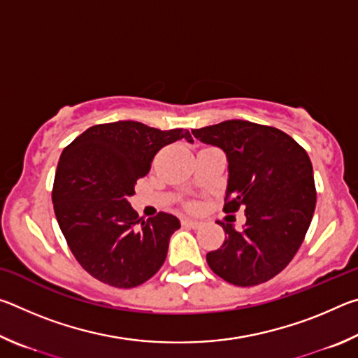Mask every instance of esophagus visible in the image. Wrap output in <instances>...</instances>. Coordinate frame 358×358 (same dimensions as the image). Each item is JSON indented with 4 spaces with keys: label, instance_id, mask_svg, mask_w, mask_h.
Returning a JSON list of instances; mask_svg holds the SVG:
<instances>
[{
    "label": "esophagus",
    "instance_id": "obj_1",
    "mask_svg": "<svg viewBox=\"0 0 358 358\" xmlns=\"http://www.w3.org/2000/svg\"><path fill=\"white\" fill-rule=\"evenodd\" d=\"M183 226L189 227V229H201L202 222L201 221H194V220H183Z\"/></svg>",
    "mask_w": 358,
    "mask_h": 358
}]
</instances>
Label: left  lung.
Here are the masks:
<instances>
[{"mask_svg":"<svg viewBox=\"0 0 358 358\" xmlns=\"http://www.w3.org/2000/svg\"><path fill=\"white\" fill-rule=\"evenodd\" d=\"M229 161L224 211L245 208L243 230L220 222L226 240L207 254L215 273L234 286H257L276 276L299 251L316 208L311 159L292 137L245 120L192 129Z\"/></svg>","mask_w":358,"mask_h":358,"instance_id":"obj_1","label":"left lung"}]
</instances>
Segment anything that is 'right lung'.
I'll list each match as a JSON object with an SVG mask.
<instances>
[{
	"instance_id": "1",
	"label": "right lung",
	"mask_w": 358,
	"mask_h": 358,
	"mask_svg": "<svg viewBox=\"0 0 358 358\" xmlns=\"http://www.w3.org/2000/svg\"><path fill=\"white\" fill-rule=\"evenodd\" d=\"M180 138L192 142L187 129L115 121L88 128L59 156L52 191L57 221L77 262L101 282L141 286L164 264L180 221L164 211L138 217L128 199L157 151Z\"/></svg>"
}]
</instances>
